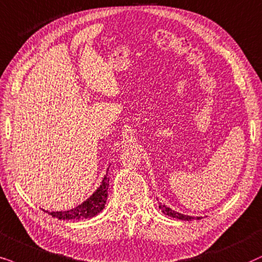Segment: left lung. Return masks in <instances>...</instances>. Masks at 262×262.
Masks as SVG:
<instances>
[{
  "mask_svg": "<svg viewBox=\"0 0 262 262\" xmlns=\"http://www.w3.org/2000/svg\"><path fill=\"white\" fill-rule=\"evenodd\" d=\"M159 208L162 210L164 214L167 215V217H172V218H176V219H181V221H188V222L193 221V219H194V217H190V215L182 214V213H180V212H176V211L171 210V208L167 207L166 205H164V204H159ZM199 218H200V217H196L198 221H199Z\"/></svg>",
  "mask_w": 262,
  "mask_h": 262,
  "instance_id": "obj_1",
  "label": "left lung"
}]
</instances>
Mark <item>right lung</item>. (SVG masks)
<instances>
[{"instance_id":"right-lung-1","label":"right lung","mask_w":262,"mask_h":262,"mask_svg":"<svg viewBox=\"0 0 262 262\" xmlns=\"http://www.w3.org/2000/svg\"><path fill=\"white\" fill-rule=\"evenodd\" d=\"M107 172H109V167H107V171L103 177L102 183L100 186L97 188L95 193H93L91 196L86 199L82 204H80L79 206H76L72 210L68 211H51L47 212L54 218L57 219H66V221H72V219H75V221H79V219H87V218H93L96 217L97 214L100 213L104 210L106 205L107 200V189H109V177H107Z\"/></svg>"}]
</instances>
